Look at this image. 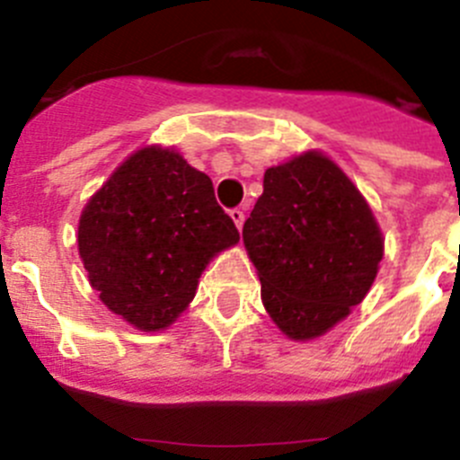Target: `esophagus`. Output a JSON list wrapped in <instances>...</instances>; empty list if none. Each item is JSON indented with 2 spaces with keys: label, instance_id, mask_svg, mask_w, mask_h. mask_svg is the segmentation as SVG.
Wrapping results in <instances>:
<instances>
[{
  "label": "esophagus",
  "instance_id": "1",
  "mask_svg": "<svg viewBox=\"0 0 460 460\" xmlns=\"http://www.w3.org/2000/svg\"><path fill=\"white\" fill-rule=\"evenodd\" d=\"M231 220H234V225L238 226V229H243V225H244V210L243 208H231Z\"/></svg>",
  "mask_w": 460,
  "mask_h": 460
}]
</instances>
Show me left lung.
<instances>
[{"mask_svg":"<svg viewBox=\"0 0 460 460\" xmlns=\"http://www.w3.org/2000/svg\"><path fill=\"white\" fill-rule=\"evenodd\" d=\"M261 299L293 341L327 333L370 290L384 238L345 172L320 152L270 167L243 226Z\"/></svg>","mask_w":460,"mask_h":460,"instance_id":"obj_1","label":"left lung"}]
</instances>
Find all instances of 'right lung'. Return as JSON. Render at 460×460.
Masks as SVG:
<instances>
[{
  "instance_id": "add662e5",
  "label": "right lung",
  "mask_w": 460,
  "mask_h": 460,
  "mask_svg": "<svg viewBox=\"0 0 460 460\" xmlns=\"http://www.w3.org/2000/svg\"><path fill=\"white\" fill-rule=\"evenodd\" d=\"M76 240L102 302L140 332H161L192 302L208 261L240 234L204 172L152 145L90 197Z\"/></svg>"
}]
</instances>
